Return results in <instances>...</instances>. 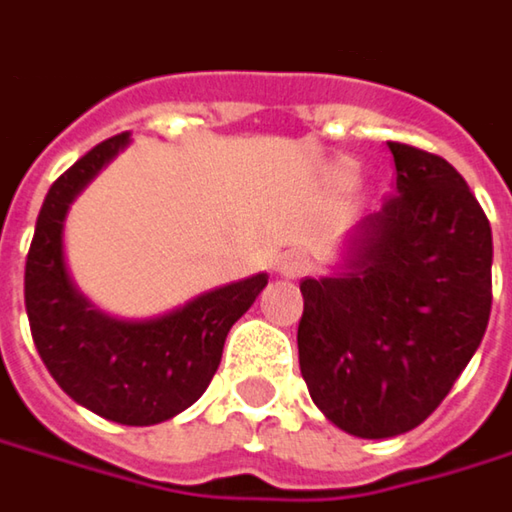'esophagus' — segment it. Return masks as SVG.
<instances>
[{
  "label": "esophagus",
  "instance_id": "obj_1",
  "mask_svg": "<svg viewBox=\"0 0 512 512\" xmlns=\"http://www.w3.org/2000/svg\"><path fill=\"white\" fill-rule=\"evenodd\" d=\"M275 269L284 278H301V275H307L310 260H307V255H301V252H284V255L275 260Z\"/></svg>",
  "mask_w": 512,
  "mask_h": 512
}]
</instances>
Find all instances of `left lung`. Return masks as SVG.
Here are the masks:
<instances>
[{
	"mask_svg": "<svg viewBox=\"0 0 512 512\" xmlns=\"http://www.w3.org/2000/svg\"><path fill=\"white\" fill-rule=\"evenodd\" d=\"M388 150L397 191L359 226L347 272L301 281V376L356 437L417 429L469 365L493 307V231L464 176L429 150Z\"/></svg>",
	"mask_w": 512,
	"mask_h": 512,
	"instance_id": "8db88e82",
	"label": "left lung"
}]
</instances>
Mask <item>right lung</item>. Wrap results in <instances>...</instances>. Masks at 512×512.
<instances>
[{
  "instance_id": "right-lung-1",
  "label": "right lung",
  "mask_w": 512,
  "mask_h": 512,
  "mask_svg": "<svg viewBox=\"0 0 512 512\" xmlns=\"http://www.w3.org/2000/svg\"><path fill=\"white\" fill-rule=\"evenodd\" d=\"M127 141L130 133L106 138L48 188L25 260V310L48 374L75 403L124 426H153L202 397L220 368L231 324L269 278L252 275L211 289L150 321L98 313L66 272L63 220L72 199Z\"/></svg>"
}]
</instances>
